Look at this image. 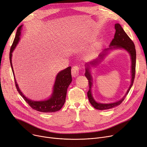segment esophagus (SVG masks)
I'll use <instances>...</instances> for the list:
<instances>
[{"label":"esophagus","instance_id":"obj_1","mask_svg":"<svg viewBox=\"0 0 147 147\" xmlns=\"http://www.w3.org/2000/svg\"><path fill=\"white\" fill-rule=\"evenodd\" d=\"M79 70H80V68L79 66L77 65H74L72 67L71 69V75L73 77H77L78 75L79 74Z\"/></svg>","mask_w":147,"mask_h":147}]
</instances>
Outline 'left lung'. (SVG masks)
I'll list each match as a JSON object with an SVG mask.
<instances>
[{
	"label": "left lung",
	"mask_w": 147,
	"mask_h": 147,
	"mask_svg": "<svg viewBox=\"0 0 147 147\" xmlns=\"http://www.w3.org/2000/svg\"><path fill=\"white\" fill-rule=\"evenodd\" d=\"M115 28L116 29V32L115 34L114 38L110 43V48L109 49H112V48H123L126 50L130 54L131 57V61H132V65H131V73H132V79H131V84L129 86V89L127 91L126 94L124 96L123 98L120 100L119 101H118L115 103H109V104H102V103H97L94 99L93 98L92 95V91H91V87L92 86V77L90 76V71H89V67L90 65H94L97 64V63L99 62L100 60H102L105 54H103L102 55H100V57L99 59H97L96 60H94L93 61L90 62L89 63L86 64L87 67L86 68V73H85V76L89 80V89L87 92V97L89 98V100L91 105L94 107L96 109L99 110H106L109 109L112 107H114L116 106L119 105L125 99V97L129 93L131 88L133 84L134 79H135V67H136V50L135 47L133 42V41L131 40V38L128 36V35L126 34V32L124 31L123 28L119 24H116L115 25ZM107 49V50H109Z\"/></svg>",
	"instance_id": "8db88e82"
}]
</instances>
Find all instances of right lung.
<instances>
[{"label":"right lung","instance_id":"1","mask_svg":"<svg viewBox=\"0 0 147 147\" xmlns=\"http://www.w3.org/2000/svg\"><path fill=\"white\" fill-rule=\"evenodd\" d=\"M21 28L22 25H21L18 28L15 38L11 47V50H10L9 59L13 74L14 73L12 64V53L16 45L18 44L19 38H20L19 36H20ZM14 79L15 86L18 93L20 94V95L23 97L25 102L33 109L45 113L55 112L60 110L65 102L67 88L72 81L71 75V67H68L65 68V69L59 72V73H58L54 86L53 94L50 99L44 101H32L26 98L21 92V90H19L15 78Z\"/></svg>","mask_w":147,"mask_h":147}]
</instances>
